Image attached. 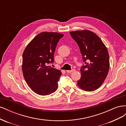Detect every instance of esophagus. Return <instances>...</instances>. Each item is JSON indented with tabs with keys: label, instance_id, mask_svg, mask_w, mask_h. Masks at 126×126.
<instances>
[{
	"label": "esophagus",
	"instance_id": "1",
	"mask_svg": "<svg viewBox=\"0 0 126 126\" xmlns=\"http://www.w3.org/2000/svg\"><path fill=\"white\" fill-rule=\"evenodd\" d=\"M75 71V69H72L71 70H67L66 71H67V72H68V73H71V72H73V71Z\"/></svg>",
	"mask_w": 126,
	"mask_h": 126
}]
</instances>
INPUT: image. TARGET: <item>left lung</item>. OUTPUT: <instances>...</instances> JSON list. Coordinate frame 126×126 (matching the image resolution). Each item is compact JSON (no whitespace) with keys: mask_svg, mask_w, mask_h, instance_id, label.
Wrapping results in <instances>:
<instances>
[{"mask_svg":"<svg viewBox=\"0 0 126 126\" xmlns=\"http://www.w3.org/2000/svg\"><path fill=\"white\" fill-rule=\"evenodd\" d=\"M70 34L77 43L85 63L81 67V76L77 85L87 91L96 90L104 82L109 71L107 49L100 38L89 30H77Z\"/></svg>","mask_w":126,"mask_h":126,"instance_id":"8db88e82","label":"left lung"}]
</instances>
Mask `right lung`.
Returning a JSON list of instances; mask_svg holds the SVG:
<instances>
[{
	"label": "right lung",
	"instance_id": "obj_1",
	"mask_svg": "<svg viewBox=\"0 0 126 126\" xmlns=\"http://www.w3.org/2000/svg\"><path fill=\"white\" fill-rule=\"evenodd\" d=\"M63 36L58 32H41L30 42L23 52L24 77L31 89L38 94H50L58 88L62 73L47 64L54 63L56 46Z\"/></svg>",
	"mask_w": 126,
	"mask_h": 126
}]
</instances>
